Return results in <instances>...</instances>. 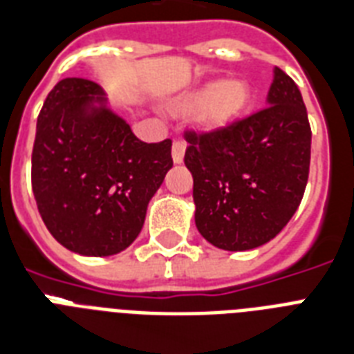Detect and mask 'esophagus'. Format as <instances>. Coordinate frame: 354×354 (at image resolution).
Listing matches in <instances>:
<instances>
[{
    "label": "esophagus",
    "mask_w": 354,
    "mask_h": 354,
    "mask_svg": "<svg viewBox=\"0 0 354 354\" xmlns=\"http://www.w3.org/2000/svg\"><path fill=\"white\" fill-rule=\"evenodd\" d=\"M183 156H185V143L182 140H176L172 143V160H174V163H182Z\"/></svg>",
    "instance_id": "34e87169"
}]
</instances>
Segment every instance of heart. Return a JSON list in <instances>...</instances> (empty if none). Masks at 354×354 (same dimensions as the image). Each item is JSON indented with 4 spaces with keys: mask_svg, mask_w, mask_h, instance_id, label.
<instances>
[{
    "mask_svg": "<svg viewBox=\"0 0 354 354\" xmlns=\"http://www.w3.org/2000/svg\"><path fill=\"white\" fill-rule=\"evenodd\" d=\"M249 91L240 80L212 82L180 103V111L192 114L198 111V122L205 129H222L234 120L245 107Z\"/></svg>",
    "mask_w": 354,
    "mask_h": 354,
    "instance_id": "1",
    "label": "heart"
}]
</instances>
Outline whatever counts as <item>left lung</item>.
I'll return each mask as SVG.
<instances>
[{
	"label": "left lung",
	"mask_w": 354,
	"mask_h": 354,
	"mask_svg": "<svg viewBox=\"0 0 354 354\" xmlns=\"http://www.w3.org/2000/svg\"><path fill=\"white\" fill-rule=\"evenodd\" d=\"M185 140L207 242L247 251L277 236L300 205L311 163V125L292 77L277 67L267 107L222 129H187Z\"/></svg>",
	"instance_id": "8db88e82"
}]
</instances>
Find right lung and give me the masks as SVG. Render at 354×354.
I'll return each instance as SVG.
<instances>
[{
	"instance_id": "obj_1",
	"label": "right lung",
	"mask_w": 354,
	"mask_h": 354,
	"mask_svg": "<svg viewBox=\"0 0 354 354\" xmlns=\"http://www.w3.org/2000/svg\"><path fill=\"white\" fill-rule=\"evenodd\" d=\"M102 88L65 77L43 103L32 149L37 211L57 242L111 257L142 231L149 200L172 167L171 140L145 143L107 109L87 111Z\"/></svg>"
}]
</instances>
